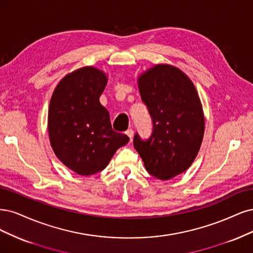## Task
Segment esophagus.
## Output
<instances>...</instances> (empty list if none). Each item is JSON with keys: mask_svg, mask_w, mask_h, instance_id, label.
<instances>
[{"mask_svg": "<svg viewBox=\"0 0 253 253\" xmlns=\"http://www.w3.org/2000/svg\"><path fill=\"white\" fill-rule=\"evenodd\" d=\"M125 133L130 137V140H131V137L133 136V130H132L131 128H129V129H127V130H126Z\"/></svg>", "mask_w": 253, "mask_h": 253, "instance_id": "obj_1", "label": "esophagus"}]
</instances>
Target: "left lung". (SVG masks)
Listing matches in <instances>:
<instances>
[{"mask_svg": "<svg viewBox=\"0 0 253 253\" xmlns=\"http://www.w3.org/2000/svg\"><path fill=\"white\" fill-rule=\"evenodd\" d=\"M143 103L152 121L148 138L136 132L133 146L146 170L162 181L190 167L204 135V115L199 94L183 71L157 65L138 79Z\"/></svg>", "mask_w": 253, "mask_h": 253, "instance_id": "obj_1", "label": "left lung"}]
</instances>
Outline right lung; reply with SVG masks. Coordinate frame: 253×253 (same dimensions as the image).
<instances>
[{
	"mask_svg": "<svg viewBox=\"0 0 253 253\" xmlns=\"http://www.w3.org/2000/svg\"><path fill=\"white\" fill-rule=\"evenodd\" d=\"M105 73L84 67L65 77L50 100L48 132L55 156L80 175L100 172L129 137L112 129L109 112L100 103Z\"/></svg>",
	"mask_w": 253,
	"mask_h": 253,
	"instance_id": "add662e5",
	"label": "right lung"
}]
</instances>
